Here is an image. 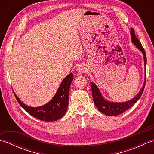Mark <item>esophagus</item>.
Wrapping results in <instances>:
<instances>
[{
	"label": "esophagus",
	"mask_w": 154,
	"mask_h": 154,
	"mask_svg": "<svg viewBox=\"0 0 154 154\" xmlns=\"http://www.w3.org/2000/svg\"><path fill=\"white\" fill-rule=\"evenodd\" d=\"M77 71L79 73H85L87 71V68L85 65H81L77 69Z\"/></svg>",
	"instance_id": "1"
}]
</instances>
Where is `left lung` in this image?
I'll list each match as a JSON object with an SVG mask.
<instances>
[{"mask_svg":"<svg viewBox=\"0 0 154 154\" xmlns=\"http://www.w3.org/2000/svg\"><path fill=\"white\" fill-rule=\"evenodd\" d=\"M131 38L132 42L133 44H134L138 48L139 50L142 52L143 55V58H144V66H146V51L143 49L141 42L139 41V40L135 35L134 30L133 28H131ZM146 85V77H145V82L143 84V87L142 88L141 91H140L139 93L134 98L131 100L127 101V102L124 103H111L109 101H107L103 99V97L101 95V93H100V91L98 89V87L93 82H91V89H92V94H93V99L94 103L95 104L97 109L99 110L100 112L106 114L108 116H117L119 114L125 112L126 110L129 109L130 107H132L134 104L138 99L142 96L143 93V89L145 88Z\"/></svg>","mask_w":154,"mask_h":154,"instance_id":"1","label":"left lung"}]
</instances>
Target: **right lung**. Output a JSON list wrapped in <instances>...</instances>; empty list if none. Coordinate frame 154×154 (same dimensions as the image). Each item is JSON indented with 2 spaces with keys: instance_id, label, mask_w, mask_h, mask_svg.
I'll return each mask as SVG.
<instances>
[{
  "instance_id": "1",
  "label": "right lung",
  "mask_w": 154,
  "mask_h": 154,
  "mask_svg": "<svg viewBox=\"0 0 154 154\" xmlns=\"http://www.w3.org/2000/svg\"><path fill=\"white\" fill-rule=\"evenodd\" d=\"M73 80V74L68 75L62 81L53 99L42 106L36 108L28 106L21 102L15 94L14 95L20 105L30 115L44 122H52L61 119L66 112L69 104V87Z\"/></svg>"
}]
</instances>
